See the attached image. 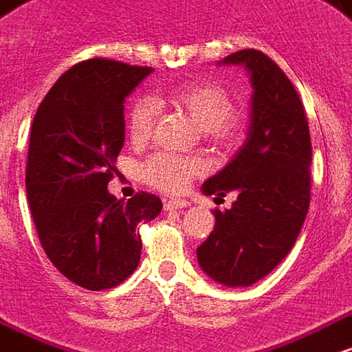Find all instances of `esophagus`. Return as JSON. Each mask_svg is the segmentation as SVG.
<instances>
[{"label": "esophagus", "mask_w": 352, "mask_h": 352, "mask_svg": "<svg viewBox=\"0 0 352 352\" xmlns=\"http://www.w3.org/2000/svg\"><path fill=\"white\" fill-rule=\"evenodd\" d=\"M190 203L186 199H168V201H164V209L166 210H181L186 209Z\"/></svg>", "instance_id": "obj_1"}]
</instances>
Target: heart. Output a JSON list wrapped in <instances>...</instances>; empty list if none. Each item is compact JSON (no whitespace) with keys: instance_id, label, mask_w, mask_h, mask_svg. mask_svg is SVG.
Wrapping results in <instances>:
<instances>
[{"instance_id":"b5f03b06","label":"heart","mask_w":352,"mask_h":352,"mask_svg":"<svg viewBox=\"0 0 352 352\" xmlns=\"http://www.w3.org/2000/svg\"><path fill=\"white\" fill-rule=\"evenodd\" d=\"M171 102L190 117L197 130L209 132L210 136H228L233 130V104L222 91L210 83H196L175 89ZM158 100L149 95L138 96L129 111V129L134 140L149 136L153 123L158 116ZM201 171V164L192 158H179L173 155H156L143 166V177L156 188L166 192L183 190L192 177Z\"/></svg>"}]
</instances>
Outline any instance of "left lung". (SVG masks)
<instances>
[{"instance_id":"1","label":"left lung","mask_w":352,"mask_h":352,"mask_svg":"<svg viewBox=\"0 0 352 352\" xmlns=\"http://www.w3.org/2000/svg\"><path fill=\"white\" fill-rule=\"evenodd\" d=\"M248 72L250 123L233 158L201 186L205 196L235 192L231 209L214 210V231L197 248V263L223 287H248L287 256L309 207L311 142L293 83L259 50L218 61Z\"/></svg>"}]
</instances>
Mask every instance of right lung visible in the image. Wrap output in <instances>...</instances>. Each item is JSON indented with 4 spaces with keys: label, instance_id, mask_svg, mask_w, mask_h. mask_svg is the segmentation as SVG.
Wrapping results in <instances>:
<instances>
[{
    "label": "right lung",
    "instance_id": "right-lung-1",
    "mask_svg": "<svg viewBox=\"0 0 352 352\" xmlns=\"http://www.w3.org/2000/svg\"><path fill=\"white\" fill-rule=\"evenodd\" d=\"M153 69L89 59L74 65L44 96L31 126L25 192L46 256L89 291L111 289L140 265V226L162 201L108 192L124 145V102Z\"/></svg>",
    "mask_w": 352,
    "mask_h": 352
}]
</instances>
